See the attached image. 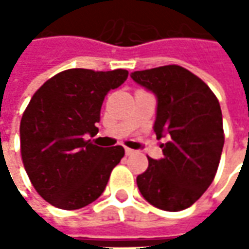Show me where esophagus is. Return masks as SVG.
Returning <instances> with one entry per match:
<instances>
[{
	"label": "esophagus",
	"mask_w": 249,
	"mask_h": 249,
	"mask_svg": "<svg viewBox=\"0 0 249 249\" xmlns=\"http://www.w3.org/2000/svg\"><path fill=\"white\" fill-rule=\"evenodd\" d=\"M124 152H126V155H127V157H130V155H133V154H136V151H134V149L127 148V147L124 148Z\"/></svg>",
	"instance_id": "34e87169"
}]
</instances>
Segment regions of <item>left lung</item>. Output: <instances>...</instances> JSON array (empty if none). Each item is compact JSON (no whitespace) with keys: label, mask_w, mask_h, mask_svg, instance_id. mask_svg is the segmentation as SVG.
<instances>
[{"label":"left lung","mask_w":249,"mask_h":249,"mask_svg":"<svg viewBox=\"0 0 249 249\" xmlns=\"http://www.w3.org/2000/svg\"><path fill=\"white\" fill-rule=\"evenodd\" d=\"M131 79L157 95L154 131L162 159L148 158L137 176L141 196L169 212L191 206L215 178L225 144L219 101L198 76L178 65L131 73Z\"/></svg>","instance_id":"1"}]
</instances>
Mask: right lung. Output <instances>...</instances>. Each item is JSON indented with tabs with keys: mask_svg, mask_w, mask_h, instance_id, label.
<instances>
[{
	"mask_svg": "<svg viewBox=\"0 0 249 249\" xmlns=\"http://www.w3.org/2000/svg\"><path fill=\"white\" fill-rule=\"evenodd\" d=\"M127 76L124 69H68L34 92L20 120V154L36 191L51 205L80 209L104 193L124 149L102 148L84 136L98 131L105 95Z\"/></svg>",
	"mask_w": 249,
	"mask_h": 249,
	"instance_id": "right-lung-1",
	"label": "right lung"
}]
</instances>
